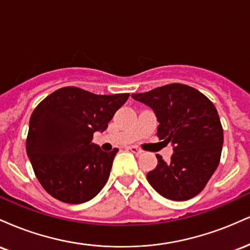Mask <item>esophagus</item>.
Segmentation results:
<instances>
[{"label":"esophagus","instance_id":"obj_1","mask_svg":"<svg viewBox=\"0 0 250 250\" xmlns=\"http://www.w3.org/2000/svg\"><path fill=\"white\" fill-rule=\"evenodd\" d=\"M129 150H130L131 153H134V154H136V155H140V154H142V153H143L142 149H140V148L135 147V146H131V147H129Z\"/></svg>","mask_w":250,"mask_h":250}]
</instances>
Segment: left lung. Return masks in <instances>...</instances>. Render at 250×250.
<instances>
[{
  "instance_id": "obj_1",
  "label": "left lung",
  "mask_w": 250,
  "mask_h": 250,
  "mask_svg": "<svg viewBox=\"0 0 250 250\" xmlns=\"http://www.w3.org/2000/svg\"><path fill=\"white\" fill-rule=\"evenodd\" d=\"M131 97L153 109L160 122L157 137L174 146L169 162L156 155L157 166L147 174L148 182L166 199L186 201L196 196L216 170L222 151L223 129L213 102L182 83Z\"/></svg>"
}]
</instances>
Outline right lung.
I'll return each instance as SVG.
<instances>
[{"mask_svg": "<svg viewBox=\"0 0 250 250\" xmlns=\"http://www.w3.org/2000/svg\"><path fill=\"white\" fill-rule=\"evenodd\" d=\"M129 94L96 95L64 87L39 103L30 116L27 154L44 190L77 205L95 197L107 183L119 149L102 151L91 142L104 131Z\"/></svg>", "mask_w": 250, "mask_h": 250, "instance_id": "add662e5", "label": "right lung"}]
</instances>
